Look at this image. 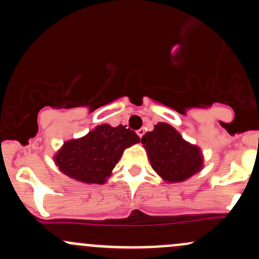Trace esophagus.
<instances>
[{
    "mask_svg": "<svg viewBox=\"0 0 259 259\" xmlns=\"http://www.w3.org/2000/svg\"><path fill=\"white\" fill-rule=\"evenodd\" d=\"M138 135L140 136V138H143V136L145 135V129H144V127H141V129L138 130Z\"/></svg>",
    "mask_w": 259,
    "mask_h": 259,
    "instance_id": "34e87169",
    "label": "esophagus"
}]
</instances>
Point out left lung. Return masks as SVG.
Listing matches in <instances>:
<instances>
[{
	"mask_svg": "<svg viewBox=\"0 0 259 259\" xmlns=\"http://www.w3.org/2000/svg\"><path fill=\"white\" fill-rule=\"evenodd\" d=\"M152 168L167 182H183L203 167L199 147L183 140L180 133L166 123L155 125L141 138Z\"/></svg>",
	"mask_w": 259,
	"mask_h": 259,
	"instance_id": "8db88e82",
	"label": "left lung"
}]
</instances>
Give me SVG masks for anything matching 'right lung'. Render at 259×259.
Segmentation results:
<instances>
[{
  "mask_svg": "<svg viewBox=\"0 0 259 259\" xmlns=\"http://www.w3.org/2000/svg\"><path fill=\"white\" fill-rule=\"evenodd\" d=\"M139 141L136 133L123 125H98L83 138L66 141L54 158L59 169L73 180L103 184L124 150Z\"/></svg>",
  "mask_w": 259,
  "mask_h": 259,
  "instance_id": "1",
  "label": "right lung"
}]
</instances>
